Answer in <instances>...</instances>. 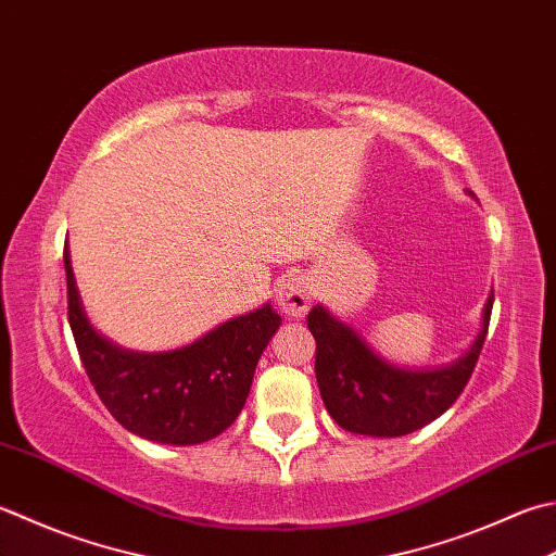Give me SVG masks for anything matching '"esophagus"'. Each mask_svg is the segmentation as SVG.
Wrapping results in <instances>:
<instances>
[{"mask_svg": "<svg viewBox=\"0 0 556 556\" xmlns=\"http://www.w3.org/2000/svg\"><path fill=\"white\" fill-rule=\"evenodd\" d=\"M277 306L289 318H303L313 306V287L308 277L299 271L281 277L277 285Z\"/></svg>", "mask_w": 556, "mask_h": 556, "instance_id": "esophagus-1", "label": "esophagus"}]
</instances>
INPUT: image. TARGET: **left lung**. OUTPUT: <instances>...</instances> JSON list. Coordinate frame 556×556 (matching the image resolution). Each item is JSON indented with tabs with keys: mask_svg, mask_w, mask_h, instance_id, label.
Segmentation results:
<instances>
[{
	"mask_svg": "<svg viewBox=\"0 0 556 556\" xmlns=\"http://www.w3.org/2000/svg\"><path fill=\"white\" fill-rule=\"evenodd\" d=\"M494 291L482 313V330L460 358L429 371H409L380 358L352 325L328 308L313 306L308 330L315 337V378L330 417L364 437H405L448 409L470 380L492 318Z\"/></svg>",
	"mask_w": 556,
	"mask_h": 556,
	"instance_id": "8db88e82",
	"label": "left lung"
}]
</instances>
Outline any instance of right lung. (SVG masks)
Segmentation results:
<instances>
[{
	"instance_id": "obj_1",
	"label": "right lung",
	"mask_w": 556,
	"mask_h": 556,
	"mask_svg": "<svg viewBox=\"0 0 556 556\" xmlns=\"http://www.w3.org/2000/svg\"><path fill=\"white\" fill-rule=\"evenodd\" d=\"M67 315L76 350L108 412L137 437L194 445L231 427L248 400L255 366L281 318L269 303L238 315L173 352H129L93 330L76 289L70 248Z\"/></svg>"
}]
</instances>
